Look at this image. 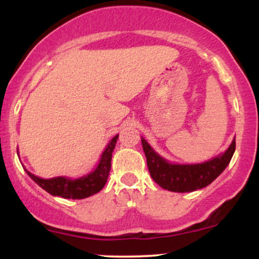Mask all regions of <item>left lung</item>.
Listing matches in <instances>:
<instances>
[{"mask_svg":"<svg viewBox=\"0 0 259 259\" xmlns=\"http://www.w3.org/2000/svg\"><path fill=\"white\" fill-rule=\"evenodd\" d=\"M141 142L152 179L160 187L173 192H190L209 185L228 167L236 147L233 140L228 150L215 158L198 164H174L154 152L146 140L141 138Z\"/></svg>","mask_w":259,"mask_h":259,"instance_id":"1","label":"left lung"}]
</instances>
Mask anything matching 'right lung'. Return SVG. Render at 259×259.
Returning a JSON list of instances; mask_svg holds the SVG:
<instances>
[{
  "instance_id": "add662e5",
  "label": "right lung",
  "mask_w": 259,
  "mask_h": 259,
  "mask_svg": "<svg viewBox=\"0 0 259 259\" xmlns=\"http://www.w3.org/2000/svg\"><path fill=\"white\" fill-rule=\"evenodd\" d=\"M119 135H115L107 147L103 151L101 159L96 169L90 174L78 178V179H69L65 177H57L52 179H42L36 175L31 174L25 169L29 177L31 178L38 186L42 187L45 191L53 196H59L63 198H72V200H81L89 196H92L103 189L108 179L109 170H111L112 153L114 150L117 139Z\"/></svg>"
}]
</instances>
